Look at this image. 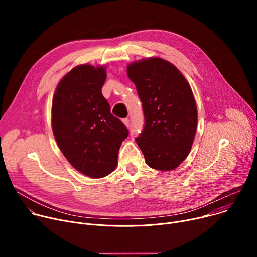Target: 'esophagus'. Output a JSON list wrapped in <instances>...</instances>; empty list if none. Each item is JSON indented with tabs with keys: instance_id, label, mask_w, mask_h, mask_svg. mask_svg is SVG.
I'll list each match as a JSON object with an SVG mask.
<instances>
[{
	"instance_id": "34e87169",
	"label": "esophagus",
	"mask_w": 257,
	"mask_h": 257,
	"mask_svg": "<svg viewBox=\"0 0 257 257\" xmlns=\"http://www.w3.org/2000/svg\"><path fill=\"white\" fill-rule=\"evenodd\" d=\"M123 121V123L125 124V126H127V127H129V125H130V120L128 119V118H125V119H123L122 120Z\"/></svg>"
}]
</instances>
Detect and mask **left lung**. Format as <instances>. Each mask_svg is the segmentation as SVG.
I'll return each instance as SVG.
<instances>
[{"label": "left lung", "instance_id": "8db88e82", "mask_svg": "<svg viewBox=\"0 0 257 257\" xmlns=\"http://www.w3.org/2000/svg\"><path fill=\"white\" fill-rule=\"evenodd\" d=\"M127 74L142 102L144 127L135 138L146 164L176 169L191 151L197 127L195 99L185 77L160 58L130 64Z\"/></svg>", "mask_w": 257, "mask_h": 257}]
</instances>
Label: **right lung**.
Returning <instances> with one entry per match:
<instances>
[{"label": "right lung", "mask_w": 257, "mask_h": 257, "mask_svg": "<svg viewBox=\"0 0 257 257\" xmlns=\"http://www.w3.org/2000/svg\"><path fill=\"white\" fill-rule=\"evenodd\" d=\"M104 67L73 68L57 86L52 105L55 139L68 162L90 178H102L118 164L127 127L111 113L101 93Z\"/></svg>", "instance_id": "1"}]
</instances>
